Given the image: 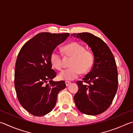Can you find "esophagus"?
<instances>
[{"instance_id": "esophagus-1", "label": "esophagus", "mask_w": 133, "mask_h": 133, "mask_svg": "<svg viewBox=\"0 0 133 133\" xmlns=\"http://www.w3.org/2000/svg\"><path fill=\"white\" fill-rule=\"evenodd\" d=\"M65 83H66V85L67 87V86H69L70 84H71V82L70 81H65Z\"/></svg>"}]
</instances>
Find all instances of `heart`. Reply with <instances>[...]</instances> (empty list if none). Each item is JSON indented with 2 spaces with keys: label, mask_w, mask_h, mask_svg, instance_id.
Listing matches in <instances>:
<instances>
[{
  "label": "heart",
  "mask_w": 133,
  "mask_h": 133,
  "mask_svg": "<svg viewBox=\"0 0 133 133\" xmlns=\"http://www.w3.org/2000/svg\"><path fill=\"white\" fill-rule=\"evenodd\" d=\"M65 56L72 57L69 67L59 74V78L67 80H73L78 77L81 72L88 73L93 66L94 57L92 52L86 50L83 45L78 42L69 43L62 48ZM50 62L52 66L57 70L63 69L62 56L58 52L54 51L50 56Z\"/></svg>",
  "instance_id": "obj_1"
}]
</instances>
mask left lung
<instances>
[{
  "instance_id": "left-lung-1",
  "label": "left lung",
  "mask_w": 133,
  "mask_h": 133,
  "mask_svg": "<svg viewBox=\"0 0 133 133\" xmlns=\"http://www.w3.org/2000/svg\"><path fill=\"white\" fill-rule=\"evenodd\" d=\"M71 36L87 43L94 56L90 73L83 81H77L78 91L74 96L75 103L84 114L99 115L112 104L117 90L118 72L115 57L105 42L91 33H74Z\"/></svg>"
}]
</instances>
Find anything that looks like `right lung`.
Wrapping results in <instances>:
<instances>
[{
  "label": "right lung",
  "mask_w": 133,
  "mask_h": 133,
  "mask_svg": "<svg viewBox=\"0 0 133 133\" xmlns=\"http://www.w3.org/2000/svg\"><path fill=\"white\" fill-rule=\"evenodd\" d=\"M69 33L41 32L21 48L16 60L14 87L21 105L31 115L42 116L53 110L64 81H53L56 72L52 69L50 56Z\"/></svg>",
  "instance_id": "add662e5"
}]
</instances>
